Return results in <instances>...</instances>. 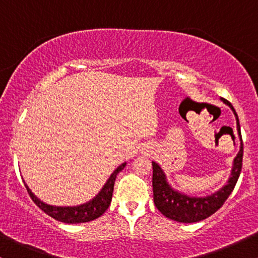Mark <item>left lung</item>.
Returning <instances> with one entry per match:
<instances>
[{"label":"left lung","mask_w":258,"mask_h":258,"mask_svg":"<svg viewBox=\"0 0 258 258\" xmlns=\"http://www.w3.org/2000/svg\"><path fill=\"white\" fill-rule=\"evenodd\" d=\"M222 100L227 105L230 106L234 115H235L239 137H240L241 141L240 150H239L236 158L234 159L232 177L228 180V184L224 185L217 193L206 198H191L173 190L166 182V177H165L161 168H160L156 162L153 161L154 204H155L156 209L165 217L170 218V220L182 222V223H194V222L205 220V218L214 215L220 207H222L224 201L228 199V197L233 191L236 182H238L242 167V154H244L240 125H239L238 114L235 112V109L233 108V105L227 99L222 98Z\"/></svg>","instance_id":"8db88e82"}]
</instances>
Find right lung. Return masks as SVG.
<instances>
[{"mask_svg": "<svg viewBox=\"0 0 258 258\" xmlns=\"http://www.w3.org/2000/svg\"><path fill=\"white\" fill-rule=\"evenodd\" d=\"M126 166V164L120 165L114 172L111 173V176L109 177V179L106 180L105 185L103 186L102 190L99 191V194L97 195L94 199H92L90 203H86L84 205L80 206H73V207H60V206H51L47 205V204L42 203L31 193L30 189L28 188V185L25 184L26 190H28L29 195L36 205L40 207L41 210L51 216L54 220L64 222V223H85V222H90L96 220L102 216L106 211L109 205L111 203L112 198V191H114V183L115 178H116L117 173L120 171L123 170V167Z\"/></svg>", "mask_w": 258, "mask_h": 258, "instance_id": "right-lung-1", "label": "right lung"}]
</instances>
